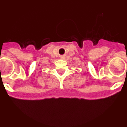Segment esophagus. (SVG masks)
I'll return each mask as SVG.
<instances>
[{
  "label": "esophagus",
  "mask_w": 127,
  "mask_h": 127,
  "mask_svg": "<svg viewBox=\"0 0 127 127\" xmlns=\"http://www.w3.org/2000/svg\"><path fill=\"white\" fill-rule=\"evenodd\" d=\"M61 59H64V56H61Z\"/></svg>",
  "instance_id": "esophagus-1"
}]
</instances>
